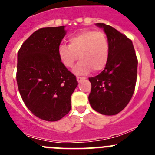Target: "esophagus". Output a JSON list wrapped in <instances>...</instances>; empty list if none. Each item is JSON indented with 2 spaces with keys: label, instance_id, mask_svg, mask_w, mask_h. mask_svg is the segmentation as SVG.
<instances>
[{
  "label": "esophagus",
  "instance_id": "34e87169",
  "mask_svg": "<svg viewBox=\"0 0 155 155\" xmlns=\"http://www.w3.org/2000/svg\"><path fill=\"white\" fill-rule=\"evenodd\" d=\"M84 78H82V77H80V76H77V81H81V80H82V79Z\"/></svg>",
  "mask_w": 155,
  "mask_h": 155
}]
</instances>
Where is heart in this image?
<instances>
[{
    "label": "heart",
    "mask_w": 155,
    "mask_h": 155,
    "mask_svg": "<svg viewBox=\"0 0 155 155\" xmlns=\"http://www.w3.org/2000/svg\"><path fill=\"white\" fill-rule=\"evenodd\" d=\"M69 44L58 46V56L67 68H72L78 59L81 61L75 67L76 74H87L93 70L98 72L105 68L109 57V43L103 32L85 30L72 35Z\"/></svg>",
    "instance_id": "1"
}]
</instances>
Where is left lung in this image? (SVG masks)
Here are the masks:
<instances>
[{
  "label": "left lung",
  "mask_w": 155,
  "mask_h": 155,
  "mask_svg": "<svg viewBox=\"0 0 155 155\" xmlns=\"http://www.w3.org/2000/svg\"><path fill=\"white\" fill-rule=\"evenodd\" d=\"M103 28L109 43V57L105 69L89 78L88 96L94 110L113 116L121 112L134 94L137 75V58L131 39L113 27L97 23Z\"/></svg>",
  "instance_id": "1"
}]
</instances>
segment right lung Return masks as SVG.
Returning <instances> with one entry per match:
<instances>
[{
    "label": "right lung",
    "mask_w": 155,
    "mask_h": 155,
    "mask_svg": "<svg viewBox=\"0 0 155 155\" xmlns=\"http://www.w3.org/2000/svg\"><path fill=\"white\" fill-rule=\"evenodd\" d=\"M65 26L45 27L25 41L18 53V87L23 102L35 116L57 121L71 110L76 77L61 63L58 46Z\"/></svg>",
    "instance_id": "obj_1"
}]
</instances>
